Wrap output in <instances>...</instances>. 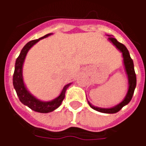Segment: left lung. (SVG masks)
I'll list each match as a JSON object with an SVG mask.
<instances>
[{"label":"left lung","mask_w":146,"mask_h":146,"mask_svg":"<svg viewBox=\"0 0 146 146\" xmlns=\"http://www.w3.org/2000/svg\"><path fill=\"white\" fill-rule=\"evenodd\" d=\"M107 36H110V38H108V40L122 53L124 69H125L126 75H127V78H128V91H127V93H126L125 98H123V100H122L121 102L116 106L110 107V108H102V107H96V106H94L91 103L89 102L88 100V102L90 107L97 111L104 113H115L119 111L124 106H126L130 102L131 99L133 98V94H134L135 87H136V76H135V70H134L133 61L131 58L128 49L126 48V46H124L123 44L120 43L119 42L117 41L115 38L111 37L113 36L112 35H107Z\"/></svg>","instance_id":"obj_1"}]
</instances>
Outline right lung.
Instances as JSON below:
<instances>
[{
    "label": "right lung",
    "mask_w": 146,
    "mask_h": 146,
    "mask_svg": "<svg viewBox=\"0 0 146 146\" xmlns=\"http://www.w3.org/2000/svg\"><path fill=\"white\" fill-rule=\"evenodd\" d=\"M53 33H48V34L38 39H35L27 42L22 48L20 55L17 58L15 63V68H14V73L13 76V88L15 89L18 98L20 99V102L23 104L26 105L30 109L36 112L42 113H47L50 112L54 111L58 107H59L62 100H64L65 95V92L67 91L68 88L69 87L72 83H69L63 87L62 90L59 94V95L57 98L48 101H43L36 98L34 95H33L30 91L27 88V86L23 81V67L24 63L25 58L27 56V53L30 48L37 43L39 40L49 36Z\"/></svg>",
    "instance_id": "right-lung-1"
}]
</instances>
